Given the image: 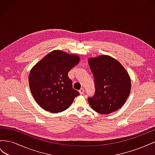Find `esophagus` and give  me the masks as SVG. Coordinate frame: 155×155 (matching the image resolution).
Instances as JSON below:
<instances>
[{
  "mask_svg": "<svg viewBox=\"0 0 155 155\" xmlns=\"http://www.w3.org/2000/svg\"><path fill=\"white\" fill-rule=\"evenodd\" d=\"M84 92H85V91H84V88H81L80 90H79V93H80V94H83Z\"/></svg>",
  "mask_w": 155,
  "mask_h": 155,
  "instance_id": "obj_1",
  "label": "esophagus"
}]
</instances>
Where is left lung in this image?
Here are the masks:
<instances>
[{
    "mask_svg": "<svg viewBox=\"0 0 155 155\" xmlns=\"http://www.w3.org/2000/svg\"><path fill=\"white\" fill-rule=\"evenodd\" d=\"M89 67L94 78L95 93L88 98L92 109L108 114L122 107L129 96V75L118 61L109 55L89 58Z\"/></svg>",
    "mask_w": 155,
    "mask_h": 155,
    "instance_id": "1",
    "label": "left lung"
}]
</instances>
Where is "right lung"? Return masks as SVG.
Segmentation results:
<instances>
[{
  "instance_id": "obj_1",
  "label": "right lung",
  "mask_w": 155,
  "mask_h": 155,
  "mask_svg": "<svg viewBox=\"0 0 155 155\" xmlns=\"http://www.w3.org/2000/svg\"><path fill=\"white\" fill-rule=\"evenodd\" d=\"M79 62L77 55L54 50L31 68L28 78L30 88L41 108L58 113L72 104L79 92L72 88L68 73Z\"/></svg>"
}]
</instances>
